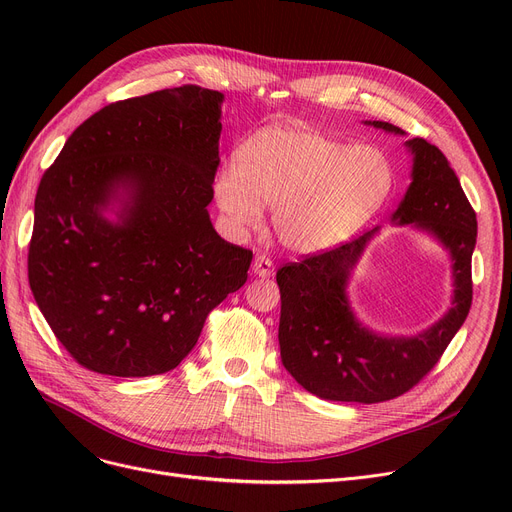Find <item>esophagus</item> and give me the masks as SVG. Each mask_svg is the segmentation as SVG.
Segmentation results:
<instances>
[{
	"mask_svg": "<svg viewBox=\"0 0 512 512\" xmlns=\"http://www.w3.org/2000/svg\"><path fill=\"white\" fill-rule=\"evenodd\" d=\"M253 274L259 278H272L274 276V261L265 255H255Z\"/></svg>",
	"mask_w": 512,
	"mask_h": 512,
	"instance_id": "esophagus-1",
	"label": "esophagus"
}]
</instances>
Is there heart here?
<instances>
[{
	"instance_id": "b5f03b06",
	"label": "heart",
	"mask_w": 512,
	"mask_h": 512,
	"mask_svg": "<svg viewBox=\"0 0 512 512\" xmlns=\"http://www.w3.org/2000/svg\"><path fill=\"white\" fill-rule=\"evenodd\" d=\"M396 186L390 155L315 130L267 128L242 143L236 168L213 182V199L234 232L257 228L263 205L284 247L332 249L363 230Z\"/></svg>"
}]
</instances>
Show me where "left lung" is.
I'll list each match as a JSON object with an SVG mask.
<instances>
[{"label": "left lung", "instance_id": "obj_1", "mask_svg": "<svg viewBox=\"0 0 512 512\" xmlns=\"http://www.w3.org/2000/svg\"><path fill=\"white\" fill-rule=\"evenodd\" d=\"M369 124L402 134L390 122ZM407 147L413 153V182L392 220L427 230L450 251L454 307L436 326L413 338H386L363 328L348 307L344 288L375 228L280 267L276 282L282 301V363L294 380L319 398L373 405L409 392L436 367L469 315L475 211L436 145L415 137Z\"/></svg>", "mask_w": 512, "mask_h": 512}]
</instances>
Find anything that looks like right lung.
<instances>
[{
	"label": "right lung",
	"mask_w": 512,
	"mask_h": 512,
	"mask_svg": "<svg viewBox=\"0 0 512 512\" xmlns=\"http://www.w3.org/2000/svg\"><path fill=\"white\" fill-rule=\"evenodd\" d=\"M222 99L182 85L105 105L39 182L31 290L89 371L145 378L174 369L207 315L247 282L253 251L226 242L207 213ZM118 196L119 222L105 221Z\"/></svg>",
	"instance_id": "right-lung-1"
}]
</instances>
